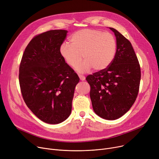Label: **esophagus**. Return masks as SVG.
Here are the masks:
<instances>
[{"label":"esophagus","mask_w":159,"mask_h":159,"mask_svg":"<svg viewBox=\"0 0 159 159\" xmlns=\"http://www.w3.org/2000/svg\"><path fill=\"white\" fill-rule=\"evenodd\" d=\"M79 77L80 78V80H84L86 79V77L84 76V75H79Z\"/></svg>","instance_id":"34e87169"}]
</instances>
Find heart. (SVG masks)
I'll return each instance as SVG.
<instances>
[{"label": "heart", "instance_id": "b5f03b06", "mask_svg": "<svg viewBox=\"0 0 159 159\" xmlns=\"http://www.w3.org/2000/svg\"><path fill=\"white\" fill-rule=\"evenodd\" d=\"M71 44L62 43L61 55L70 66L77 67L83 58L84 62L77 68L79 73L93 69L102 71L112 63L116 53V40L113 35L102 31L84 29L74 33ZM83 57H81V55Z\"/></svg>", "mask_w": 159, "mask_h": 159}]
</instances>
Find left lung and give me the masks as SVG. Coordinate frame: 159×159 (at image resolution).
<instances>
[{"label": "left lung", "mask_w": 159, "mask_h": 159, "mask_svg": "<svg viewBox=\"0 0 159 159\" xmlns=\"http://www.w3.org/2000/svg\"><path fill=\"white\" fill-rule=\"evenodd\" d=\"M116 37V53L106 69L89 75L90 98L95 113L106 120L124 115L134 104L141 77L137 57L130 42L120 33L110 28Z\"/></svg>", "instance_id": "left-lung-1"}]
</instances>
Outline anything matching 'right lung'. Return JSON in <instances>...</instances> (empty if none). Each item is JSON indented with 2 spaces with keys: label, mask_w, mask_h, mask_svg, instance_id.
Here are the masks:
<instances>
[{
  "label": "right lung",
  "mask_w": 159,
  "mask_h": 159,
  "mask_svg": "<svg viewBox=\"0 0 159 159\" xmlns=\"http://www.w3.org/2000/svg\"><path fill=\"white\" fill-rule=\"evenodd\" d=\"M68 31L50 30L33 37L24 50L19 67L24 101L46 123L59 124L71 112L79 77L60 54Z\"/></svg>",
  "instance_id": "obj_1"
}]
</instances>
